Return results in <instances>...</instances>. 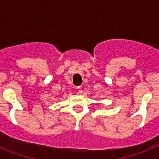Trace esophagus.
Wrapping results in <instances>:
<instances>
[{"label":"esophagus","instance_id":"1","mask_svg":"<svg viewBox=\"0 0 159 159\" xmlns=\"http://www.w3.org/2000/svg\"><path fill=\"white\" fill-rule=\"evenodd\" d=\"M76 91H77V92H78V93H82L83 92V89H82V87L81 86H79V87H77L76 88Z\"/></svg>","mask_w":159,"mask_h":159}]
</instances>
